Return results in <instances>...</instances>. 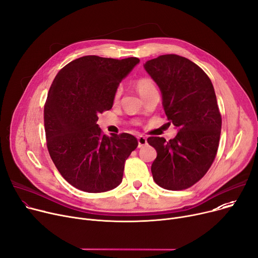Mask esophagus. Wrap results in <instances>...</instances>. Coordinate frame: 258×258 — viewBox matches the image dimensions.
Listing matches in <instances>:
<instances>
[{"instance_id":"1","label":"esophagus","mask_w":258,"mask_h":258,"mask_svg":"<svg viewBox=\"0 0 258 258\" xmlns=\"http://www.w3.org/2000/svg\"><path fill=\"white\" fill-rule=\"evenodd\" d=\"M147 144V139L145 138L144 136H139L138 137V147L141 148L143 146H145Z\"/></svg>"}]
</instances>
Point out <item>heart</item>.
Listing matches in <instances>:
<instances>
[{
	"label": "heart",
	"instance_id": "obj_1",
	"mask_svg": "<svg viewBox=\"0 0 258 258\" xmlns=\"http://www.w3.org/2000/svg\"><path fill=\"white\" fill-rule=\"evenodd\" d=\"M136 89L141 96H143L144 94H146L150 91L156 90V86H154L152 80H150L148 78H142V79H139L138 81L136 82ZM120 95H121V89L118 88L115 92L114 100L118 101Z\"/></svg>",
	"mask_w": 258,
	"mask_h": 258
}]
</instances>
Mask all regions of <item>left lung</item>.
<instances>
[{"label": "left lung", "instance_id": "8db88e82", "mask_svg": "<svg viewBox=\"0 0 258 258\" xmlns=\"http://www.w3.org/2000/svg\"><path fill=\"white\" fill-rule=\"evenodd\" d=\"M144 68L161 90L168 123L178 130L169 141L147 139L158 153L152 177L166 190H184L205 175L218 151L222 118L214 86L198 65L178 55L148 60Z\"/></svg>", "mask_w": 258, "mask_h": 258}]
</instances>
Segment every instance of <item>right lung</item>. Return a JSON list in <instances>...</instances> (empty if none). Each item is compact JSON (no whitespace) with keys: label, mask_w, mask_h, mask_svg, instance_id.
<instances>
[{"label":"right lung","mask_w":258,"mask_h":258,"mask_svg":"<svg viewBox=\"0 0 258 258\" xmlns=\"http://www.w3.org/2000/svg\"><path fill=\"white\" fill-rule=\"evenodd\" d=\"M140 62L84 56L65 65L44 105L49 156L63 178L81 191L100 193L122 181L125 160L138 146L133 135H102L98 114L112 109L121 82Z\"/></svg>","instance_id":"obj_1"}]
</instances>
